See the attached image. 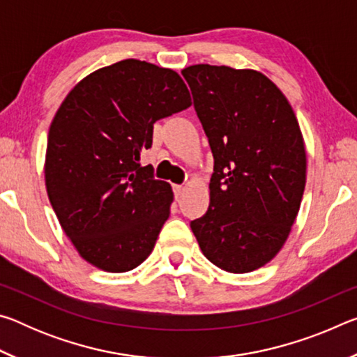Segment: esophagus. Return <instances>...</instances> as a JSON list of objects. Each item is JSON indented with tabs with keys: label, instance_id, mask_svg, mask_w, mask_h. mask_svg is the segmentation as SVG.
<instances>
[{
	"label": "esophagus",
	"instance_id": "1",
	"mask_svg": "<svg viewBox=\"0 0 357 357\" xmlns=\"http://www.w3.org/2000/svg\"><path fill=\"white\" fill-rule=\"evenodd\" d=\"M173 190H174V195H176V197H181V195H183V192H184V185H181V184H174V185H173Z\"/></svg>",
	"mask_w": 357,
	"mask_h": 357
}]
</instances>
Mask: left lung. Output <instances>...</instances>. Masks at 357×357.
Segmentation results:
<instances>
[{
    "label": "left lung",
    "mask_w": 357,
    "mask_h": 357,
    "mask_svg": "<svg viewBox=\"0 0 357 357\" xmlns=\"http://www.w3.org/2000/svg\"><path fill=\"white\" fill-rule=\"evenodd\" d=\"M214 155L209 208L190 228L211 263L245 274L285 245L305 189L298 118L274 82L253 69H183Z\"/></svg>",
    "instance_id": "1"
}]
</instances>
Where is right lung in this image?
Instances as JSON below:
<instances>
[{
	"mask_svg": "<svg viewBox=\"0 0 357 357\" xmlns=\"http://www.w3.org/2000/svg\"><path fill=\"white\" fill-rule=\"evenodd\" d=\"M190 105L178 72L140 59L91 72L59 105L47 140V195L89 264L128 273L153 252L173 190L138 162L155 121Z\"/></svg>",
	"mask_w": 357,
	"mask_h": 357,
	"instance_id": "add662e5",
	"label": "right lung"
}]
</instances>
